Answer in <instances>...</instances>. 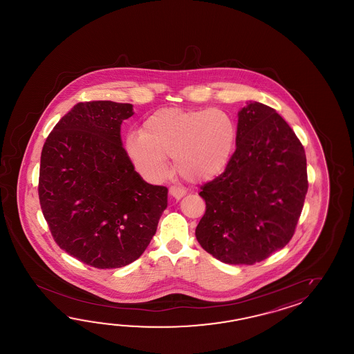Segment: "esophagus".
<instances>
[{
	"mask_svg": "<svg viewBox=\"0 0 354 354\" xmlns=\"http://www.w3.org/2000/svg\"><path fill=\"white\" fill-rule=\"evenodd\" d=\"M169 194L174 196V198L180 200V197H183V196L186 195V191H185L183 188L177 187V186H171V187H169Z\"/></svg>",
	"mask_w": 354,
	"mask_h": 354,
	"instance_id": "1",
	"label": "esophagus"
}]
</instances>
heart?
I'll return each instance as SVG.
<instances>
[{"mask_svg":"<svg viewBox=\"0 0 354 354\" xmlns=\"http://www.w3.org/2000/svg\"><path fill=\"white\" fill-rule=\"evenodd\" d=\"M236 142V127L221 109H160L127 139V151L145 178L163 180L168 156L180 176L194 182L216 177L225 169Z\"/></svg>","mask_w":354,"mask_h":354,"instance_id":"1","label":"heart"}]
</instances>
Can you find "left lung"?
I'll return each instance as SVG.
<instances>
[{"instance_id": "obj_1", "label": "left lung", "mask_w": 354, "mask_h": 354, "mask_svg": "<svg viewBox=\"0 0 354 354\" xmlns=\"http://www.w3.org/2000/svg\"><path fill=\"white\" fill-rule=\"evenodd\" d=\"M306 156L274 109L243 107L236 149L224 172L200 189L206 211L196 239L229 264L262 262L294 236L308 194Z\"/></svg>"}]
</instances>
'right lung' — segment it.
I'll use <instances>...</instances> for the list:
<instances>
[{
	"instance_id": "right-lung-1",
	"label": "right lung",
	"mask_w": 354,
	"mask_h": 354,
	"mask_svg": "<svg viewBox=\"0 0 354 354\" xmlns=\"http://www.w3.org/2000/svg\"><path fill=\"white\" fill-rule=\"evenodd\" d=\"M133 113L131 104L78 102L40 157L39 201L54 241L100 270L142 256L167 207V187L144 182L121 145V122Z\"/></svg>"
}]
</instances>
